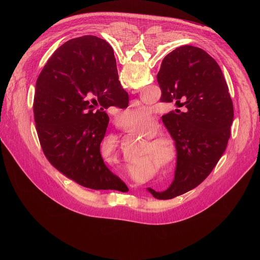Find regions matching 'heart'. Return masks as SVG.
Returning <instances> with one entry per match:
<instances>
[{
  "instance_id": "obj_1",
  "label": "heart",
  "mask_w": 260,
  "mask_h": 260,
  "mask_svg": "<svg viewBox=\"0 0 260 260\" xmlns=\"http://www.w3.org/2000/svg\"><path fill=\"white\" fill-rule=\"evenodd\" d=\"M125 120L131 124L142 125L144 127L139 134L147 139L142 147V155H151L154 161L164 165H170L177 157V150L174 142L167 137L156 136L159 134L160 126L158 123H153L152 110L145 106H138L127 110L125 112ZM147 127L148 128L146 129Z\"/></svg>"
}]
</instances>
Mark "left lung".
I'll use <instances>...</instances> for the list:
<instances>
[{
	"label": "left lung",
	"mask_w": 260,
	"mask_h": 260,
	"mask_svg": "<svg viewBox=\"0 0 260 260\" xmlns=\"http://www.w3.org/2000/svg\"><path fill=\"white\" fill-rule=\"evenodd\" d=\"M95 41L99 64L116 74L113 48L98 37ZM156 78L160 101L185 107L184 112L171 111L162 116L178 153L175 179L165 191L148 188L157 200H171L196 188L223 155L234 107L219 64L199 47L184 45L173 50L164 58Z\"/></svg>",
	"instance_id": "1"
}]
</instances>
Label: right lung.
Returning a JSON list of instances; mask_svg holds the SVG:
<instances>
[{"label": "right lung", "mask_w": 260, "mask_h": 260, "mask_svg": "<svg viewBox=\"0 0 260 260\" xmlns=\"http://www.w3.org/2000/svg\"><path fill=\"white\" fill-rule=\"evenodd\" d=\"M127 105L118 74L99 64L95 36L69 40L53 52L35 87L34 117L46 158L83 187L128 190L100 152L109 123L104 109ZM98 105L101 108L95 110Z\"/></svg>", "instance_id": "obj_1"}]
</instances>
